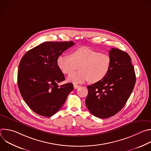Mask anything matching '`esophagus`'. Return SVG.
Masks as SVG:
<instances>
[{"instance_id":"34e87169","label":"esophagus","mask_w":151,"mask_h":151,"mask_svg":"<svg viewBox=\"0 0 151 151\" xmlns=\"http://www.w3.org/2000/svg\"><path fill=\"white\" fill-rule=\"evenodd\" d=\"M73 87H74V88L75 89H77V88H79L81 86L80 85H76V84H74L73 85Z\"/></svg>"}]
</instances>
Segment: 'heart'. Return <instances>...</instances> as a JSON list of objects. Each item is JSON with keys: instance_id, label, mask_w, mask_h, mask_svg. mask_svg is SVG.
Returning <instances> with one entry per match:
<instances>
[{"instance_id": "heart-1", "label": "heart", "mask_w": 151, "mask_h": 151, "mask_svg": "<svg viewBox=\"0 0 151 151\" xmlns=\"http://www.w3.org/2000/svg\"><path fill=\"white\" fill-rule=\"evenodd\" d=\"M59 69L66 75L79 71L68 76V80L73 83L89 81L96 83L103 80L109 72L111 58L108 55L99 52L87 47H82L73 51L69 55H60L57 58Z\"/></svg>"}]
</instances>
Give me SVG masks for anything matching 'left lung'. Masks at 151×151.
Wrapping results in <instances>:
<instances>
[{
	"instance_id": "1",
	"label": "left lung",
	"mask_w": 151,
	"mask_h": 151,
	"mask_svg": "<svg viewBox=\"0 0 151 151\" xmlns=\"http://www.w3.org/2000/svg\"><path fill=\"white\" fill-rule=\"evenodd\" d=\"M109 52V72L101 81L87 86L88 94L85 100L90 113L101 119L112 116L122 109L136 83L130 55L117 48Z\"/></svg>"
}]
</instances>
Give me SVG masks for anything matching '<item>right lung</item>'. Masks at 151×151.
Listing matches in <instances>:
<instances>
[{"mask_svg":"<svg viewBox=\"0 0 151 151\" xmlns=\"http://www.w3.org/2000/svg\"><path fill=\"white\" fill-rule=\"evenodd\" d=\"M75 44L69 42H46L27 51L18 70V86L24 100L36 114L50 117L57 113L73 90L72 83L59 86L65 78L57 58Z\"/></svg>","mask_w":151,"mask_h":151,"instance_id":"right-lung-1","label":"right lung"}]
</instances>
